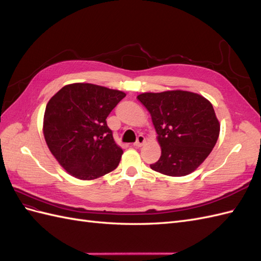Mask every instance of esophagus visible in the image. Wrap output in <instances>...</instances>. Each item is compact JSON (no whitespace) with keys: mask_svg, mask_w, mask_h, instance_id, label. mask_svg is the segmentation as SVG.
<instances>
[{"mask_svg":"<svg viewBox=\"0 0 261 261\" xmlns=\"http://www.w3.org/2000/svg\"><path fill=\"white\" fill-rule=\"evenodd\" d=\"M145 141H146V139H145V137L143 136V135H139L138 137H137V140H136V143L135 144H134V146H135V147H141V146H143L144 144H145Z\"/></svg>","mask_w":261,"mask_h":261,"instance_id":"1","label":"esophagus"}]
</instances>
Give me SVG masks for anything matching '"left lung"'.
<instances>
[{
    "label": "left lung",
    "mask_w": 261,
    "mask_h": 261,
    "mask_svg": "<svg viewBox=\"0 0 261 261\" xmlns=\"http://www.w3.org/2000/svg\"><path fill=\"white\" fill-rule=\"evenodd\" d=\"M137 99L152 118L161 156L150 168L164 175L185 176L207 159L220 134L211 102L185 90L144 92Z\"/></svg>",
    "instance_id": "left-lung-1"
}]
</instances>
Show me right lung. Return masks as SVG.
Listing matches in <instances>:
<instances>
[{"instance_id":"add662e5","label":"right lung","mask_w":261,"mask_h":261,"mask_svg":"<svg viewBox=\"0 0 261 261\" xmlns=\"http://www.w3.org/2000/svg\"><path fill=\"white\" fill-rule=\"evenodd\" d=\"M126 93L103 86L75 83L49 100L43 136L59 164L72 176L90 180L116 169L123 154L106 118Z\"/></svg>"}]
</instances>
